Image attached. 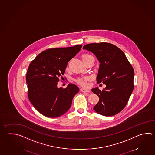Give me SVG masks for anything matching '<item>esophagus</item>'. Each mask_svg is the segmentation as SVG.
Instances as JSON below:
<instances>
[{
	"instance_id": "1",
	"label": "esophagus",
	"mask_w": 155,
	"mask_h": 155,
	"mask_svg": "<svg viewBox=\"0 0 155 155\" xmlns=\"http://www.w3.org/2000/svg\"><path fill=\"white\" fill-rule=\"evenodd\" d=\"M81 91L82 92H84V93H90L91 92L90 90L87 89H84V88H81Z\"/></svg>"
}]
</instances>
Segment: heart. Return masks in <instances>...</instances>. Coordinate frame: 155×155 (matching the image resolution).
I'll list each match as a JSON object with an SVG mask.
<instances>
[{"label": "heart", "instance_id": "obj_1", "mask_svg": "<svg viewBox=\"0 0 155 155\" xmlns=\"http://www.w3.org/2000/svg\"><path fill=\"white\" fill-rule=\"evenodd\" d=\"M93 57L92 56L90 55H88V54H84L82 56V58L83 61H84L85 60L88 59V58H90ZM88 80V77H84L83 78H78L76 80L77 83H78L79 84L83 85V86H86L87 85V81Z\"/></svg>", "mask_w": 155, "mask_h": 155}]
</instances>
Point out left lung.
<instances>
[{"label": "left lung", "mask_w": 155, "mask_h": 155, "mask_svg": "<svg viewBox=\"0 0 155 155\" xmlns=\"http://www.w3.org/2000/svg\"><path fill=\"white\" fill-rule=\"evenodd\" d=\"M83 49L96 56L100 62L97 83L106 85L102 91L98 88L91 89L99 97L94 110L105 116H114L125 107L133 91V68L124 53L114 44L91 43Z\"/></svg>", "instance_id": "1"}]
</instances>
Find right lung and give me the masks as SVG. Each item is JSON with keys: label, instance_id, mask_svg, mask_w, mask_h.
I'll return each mask as SVG.
<instances>
[{"label": "right lung", "instance_id": "obj_1", "mask_svg": "<svg viewBox=\"0 0 155 155\" xmlns=\"http://www.w3.org/2000/svg\"><path fill=\"white\" fill-rule=\"evenodd\" d=\"M82 45L52 48L40 53L30 63L26 74L29 101L41 114L55 118L66 113L78 87L69 84L58 88L59 78L64 74L67 62L76 55Z\"/></svg>", "mask_w": 155, "mask_h": 155}]
</instances>
